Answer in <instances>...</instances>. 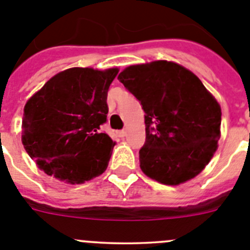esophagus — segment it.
Listing matches in <instances>:
<instances>
[{
  "label": "esophagus",
  "mask_w": 250,
  "mask_h": 250,
  "mask_svg": "<svg viewBox=\"0 0 250 250\" xmlns=\"http://www.w3.org/2000/svg\"><path fill=\"white\" fill-rule=\"evenodd\" d=\"M116 134L120 138H124V136H126V130H119V131H116Z\"/></svg>",
  "instance_id": "esophagus-1"
}]
</instances>
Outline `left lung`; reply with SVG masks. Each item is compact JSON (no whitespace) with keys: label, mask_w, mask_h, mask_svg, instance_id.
<instances>
[{"label":"left lung","mask_w":250,"mask_h":250,"mask_svg":"<svg viewBox=\"0 0 250 250\" xmlns=\"http://www.w3.org/2000/svg\"><path fill=\"white\" fill-rule=\"evenodd\" d=\"M118 79L145 112L143 173L167 185L198 175L218 149L222 123L220 105L199 77L161 60L129 66Z\"/></svg>","instance_id":"left-lung-1"}]
</instances>
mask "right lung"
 <instances>
[{
    "instance_id": "right-lung-1",
    "label": "right lung",
    "mask_w": 250,
    "mask_h": 250,
    "mask_svg": "<svg viewBox=\"0 0 250 250\" xmlns=\"http://www.w3.org/2000/svg\"><path fill=\"white\" fill-rule=\"evenodd\" d=\"M118 72L67 68L26 103L22 144L47 175L81 184L105 171L115 141L100 126L106 123L107 90Z\"/></svg>"
}]
</instances>
